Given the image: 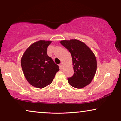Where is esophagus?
I'll list each match as a JSON object with an SVG mask.
<instances>
[{"label":"esophagus","instance_id":"obj_1","mask_svg":"<svg viewBox=\"0 0 121 121\" xmlns=\"http://www.w3.org/2000/svg\"><path fill=\"white\" fill-rule=\"evenodd\" d=\"M59 68H60V69H63V65H62V63L59 64Z\"/></svg>","mask_w":121,"mask_h":121}]
</instances>
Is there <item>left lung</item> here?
Here are the masks:
<instances>
[{"label": "left lung", "instance_id": "8db88e82", "mask_svg": "<svg viewBox=\"0 0 121 121\" xmlns=\"http://www.w3.org/2000/svg\"><path fill=\"white\" fill-rule=\"evenodd\" d=\"M60 43L68 50L72 57L74 73L68 78V83L76 88L90 84L97 70V59L92 50L83 42L76 39L62 40Z\"/></svg>", "mask_w": 121, "mask_h": 121}]
</instances>
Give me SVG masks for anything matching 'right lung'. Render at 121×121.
<instances>
[{
    "mask_svg": "<svg viewBox=\"0 0 121 121\" xmlns=\"http://www.w3.org/2000/svg\"><path fill=\"white\" fill-rule=\"evenodd\" d=\"M51 41L40 40L28 48L21 58V66L28 82L36 88H43L52 83L59 66L47 54Z\"/></svg>",
    "mask_w": 121,
    "mask_h": 121,
    "instance_id": "right-lung-1",
    "label": "right lung"
}]
</instances>
